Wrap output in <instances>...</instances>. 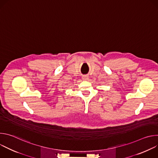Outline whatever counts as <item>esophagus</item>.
<instances>
[{"mask_svg":"<svg viewBox=\"0 0 158 158\" xmlns=\"http://www.w3.org/2000/svg\"><path fill=\"white\" fill-rule=\"evenodd\" d=\"M82 80H84V81H87V80L89 79V76H83L82 77Z\"/></svg>","mask_w":158,"mask_h":158,"instance_id":"34e87169","label":"esophagus"}]
</instances>
